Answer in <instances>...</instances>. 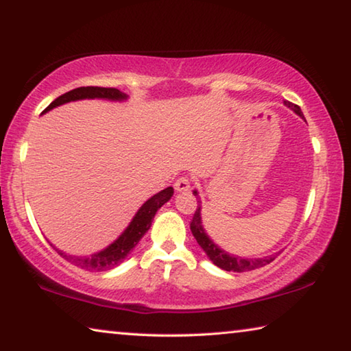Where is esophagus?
Masks as SVG:
<instances>
[{"instance_id": "34e87169", "label": "esophagus", "mask_w": 351, "mask_h": 351, "mask_svg": "<svg viewBox=\"0 0 351 351\" xmlns=\"http://www.w3.org/2000/svg\"><path fill=\"white\" fill-rule=\"evenodd\" d=\"M190 189V180L187 176H181L175 181V190L176 192H187Z\"/></svg>"}]
</instances>
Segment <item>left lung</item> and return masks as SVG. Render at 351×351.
I'll use <instances>...</instances> for the list:
<instances>
[{
    "label": "left lung",
    "mask_w": 351,
    "mask_h": 351,
    "mask_svg": "<svg viewBox=\"0 0 351 351\" xmlns=\"http://www.w3.org/2000/svg\"><path fill=\"white\" fill-rule=\"evenodd\" d=\"M285 105H288L291 110H294L297 114L300 117H304L300 111V106L295 104H291L288 100H285ZM195 197H198L197 192H193ZM199 204V201H198ZM190 230L195 239H197L198 245L204 249V252L207 254L213 263H215L218 268H221L224 271H234V272H245V271H252L261 268V266L271 263L274 257H265V258H240V257H234V255H229L228 252H224L219 249L215 243H213L209 237L206 235L203 226H201V207L198 206L197 210L193 213L192 221H190Z\"/></svg>",
    "instance_id": "1"
}]
</instances>
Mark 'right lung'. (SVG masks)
<instances>
[{"mask_svg":"<svg viewBox=\"0 0 351 351\" xmlns=\"http://www.w3.org/2000/svg\"><path fill=\"white\" fill-rule=\"evenodd\" d=\"M80 99H111V100H122L127 99V96L123 93H121L116 88H102V86H80L75 88L73 91H68L62 94L60 97H57L54 102H52L49 106H46L45 111H49L54 108V106H58L62 104L71 102V100H80ZM173 195V187H167L164 189L162 192H159L152 197L148 201H145V204L141 207L136 213V217L133 218V221L130 223L128 228L125 229L119 239L110 245L104 251H100L97 254H93L91 257H73V255H66L62 251H56L62 255L63 258H66L69 263H73L75 266H79L82 269L86 271H106L117 266L123 258L127 257L130 251L138 245L139 240L144 237V234L150 229L152 221L154 215H156L158 209H161V206H164L167 201L171 198Z\"/></svg>","mask_w":351,"mask_h":351,"instance_id":"add662e5","label":"right lung"}]
</instances>
